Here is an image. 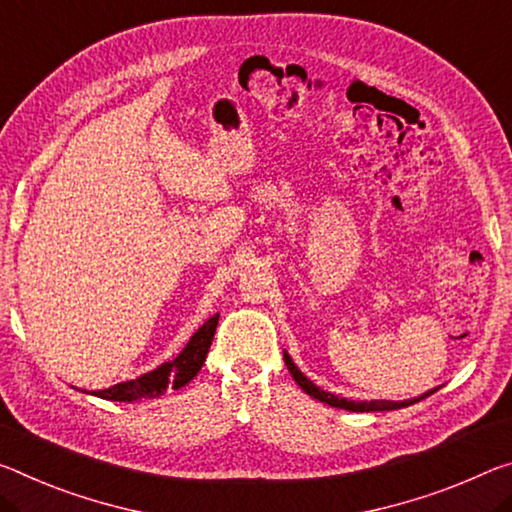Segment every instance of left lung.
Listing matches in <instances>:
<instances>
[{"instance_id":"left-lung-1","label":"left lung","mask_w":512,"mask_h":512,"mask_svg":"<svg viewBox=\"0 0 512 512\" xmlns=\"http://www.w3.org/2000/svg\"><path fill=\"white\" fill-rule=\"evenodd\" d=\"M285 364L291 376L298 383V387L303 389L305 394H310L312 399L321 401V403H328L332 408H342V410H351V412H383V410H399V408H408V405L417 403L421 399H426V396H431L437 389H431V392L417 396V399H410V401H348V399H339V396L330 394V392H323L321 387H316L310 378L303 376L300 369L294 364V360L289 358V353L285 351Z\"/></svg>"}]
</instances>
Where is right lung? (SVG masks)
<instances>
[{
    "mask_svg": "<svg viewBox=\"0 0 512 512\" xmlns=\"http://www.w3.org/2000/svg\"><path fill=\"white\" fill-rule=\"evenodd\" d=\"M216 326H218V314L202 323V326L193 332L189 344L184 346V351L177 355L175 360L164 362L154 371L143 373V376L134 378V380H127V383H118L109 389H100V392H86V394H95V396H100V399H107V401L132 403V401H141V399H157V396L164 394L170 387L173 389L184 387L189 380L196 378V373L202 369V364H205Z\"/></svg>",
    "mask_w": 512,
    "mask_h": 512,
    "instance_id": "1",
    "label": "right lung"
}]
</instances>
